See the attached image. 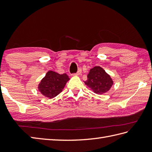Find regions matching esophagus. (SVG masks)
<instances>
[{
  "label": "esophagus",
  "instance_id": "obj_1",
  "mask_svg": "<svg viewBox=\"0 0 152 152\" xmlns=\"http://www.w3.org/2000/svg\"><path fill=\"white\" fill-rule=\"evenodd\" d=\"M81 73H82V69H79V70L77 71V72L76 73V75H80V74Z\"/></svg>",
  "mask_w": 152,
  "mask_h": 152
}]
</instances>
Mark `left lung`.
<instances>
[{"instance_id": "1", "label": "left lung", "mask_w": 152, "mask_h": 152, "mask_svg": "<svg viewBox=\"0 0 152 152\" xmlns=\"http://www.w3.org/2000/svg\"><path fill=\"white\" fill-rule=\"evenodd\" d=\"M84 82L93 91L99 94L107 92L113 84L110 76L100 66H95L90 70L88 80Z\"/></svg>"}]
</instances>
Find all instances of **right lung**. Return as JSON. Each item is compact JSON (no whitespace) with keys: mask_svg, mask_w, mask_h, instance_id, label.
<instances>
[{"mask_svg":"<svg viewBox=\"0 0 152 152\" xmlns=\"http://www.w3.org/2000/svg\"><path fill=\"white\" fill-rule=\"evenodd\" d=\"M68 80L69 78L65 73L60 74L53 71H48L41 80L38 89L43 95L53 98L62 91Z\"/></svg>","mask_w":152,"mask_h":152,"instance_id":"obj_1","label":"right lung"}]
</instances>
